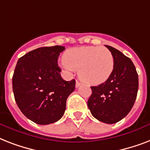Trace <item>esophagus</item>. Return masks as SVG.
I'll list each match as a JSON object with an SVG mask.
<instances>
[{
    "mask_svg": "<svg viewBox=\"0 0 150 150\" xmlns=\"http://www.w3.org/2000/svg\"><path fill=\"white\" fill-rule=\"evenodd\" d=\"M81 85H82V83H81V82H79V81H76V83H75V87H76V88L79 87Z\"/></svg>",
    "mask_w": 150,
    "mask_h": 150,
    "instance_id": "34e87169",
    "label": "esophagus"
}]
</instances>
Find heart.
I'll return each instance as SVG.
<instances>
[{"mask_svg":"<svg viewBox=\"0 0 150 150\" xmlns=\"http://www.w3.org/2000/svg\"><path fill=\"white\" fill-rule=\"evenodd\" d=\"M63 61L64 68L78 70L81 79L90 85L106 82L114 70V56L104 47L71 48L64 54Z\"/></svg>","mask_w":150,"mask_h":150,"instance_id":"obj_1","label":"heart"}]
</instances>
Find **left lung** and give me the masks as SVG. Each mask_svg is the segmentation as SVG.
Wrapping results in <instances>:
<instances>
[{
	"label": "left lung",
	"mask_w": 150,
	"mask_h": 150,
	"mask_svg": "<svg viewBox=\"0 0 150 150\" xmlns=\"http://www.w3.org/2000/svg\"><path fill=\"white\" fill-rule=\"evenodd\" d=\"M106 46L114 56V70L109 79L97 86H91L88 107L92 115L106 124L123 119L135 103L139 89V77L134 64L121 51Z\"/></svg>",
	"instance_id": "left-lung-1"
}]
</instances>
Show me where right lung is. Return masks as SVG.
Wrapping results in <instances>:
<instances>
[{"label":"right lung","instance_id":"obj_1","mask_svg":"<svg viewBox=\"0 0 150 150\" xmlns=\"http://www.w3.org/2000/svg\"><path fill=\"white\" fill-rule=\"evenodd\" d=\"M62 46L44 47L20 57L12 77L18 107L27 118L38 125H49L62 117L68 96L75 90V80L67 82L57 64Z\"/></svg>","mask_w":150,"mask_h":150}]
</instances>
